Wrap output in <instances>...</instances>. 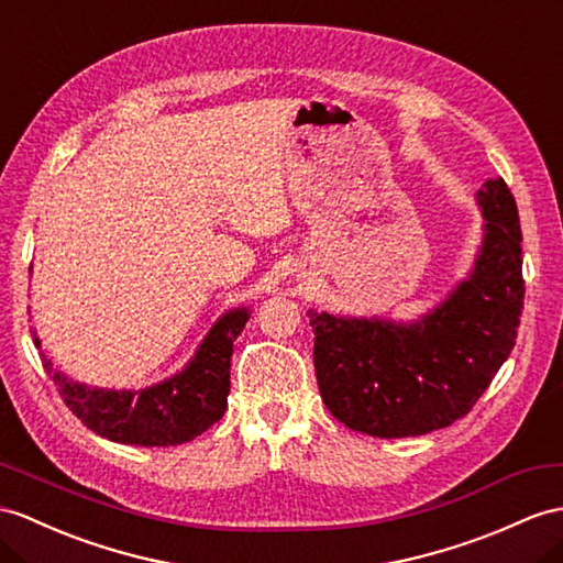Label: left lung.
Masks as SVG:
<instances>
[{
  "label": "left lung",
  "instance_id": "8db88e82",
  "mask_svg": "<svg viewBox=\"0 0 563 563\" xmlns=\"http://www.w3.org/2000/svg\"><path fill=\"white\" fill-rule=\"evenodd\" d=\"M483 245L473 272L420 320L310 310L314 375L339 422L369 437H418L471 413L514 351L526 282L520 219L504 178L477 190Z\"/></svg>",
  "mask_w": 563,
  "mask_h": 563
}]
</instances>
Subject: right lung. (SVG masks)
I'll return each mask as SVG.
<instances>
[{"label": "right lung", "mask_w": 563, "mask_h": 563, "mask_svg": "<svg viewBox=\"0 0 563 563\" xmlns=\"http://www.w3.org/2000/svg\"><path fill=\"white\" fill-rule=\"evenodd\" d=\"M249 318L245 308L224 312L181 373L141 391L80 385L43 355L45 369L68 410L88 430L119 444L176 446L196 440L224 416L231 353ZM35 346L40 349L37 336Z\"/></svg>", "instance_id": "obj_1"}]
</instances>
